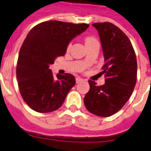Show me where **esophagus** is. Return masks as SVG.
<instances>
[{
  "label": "esophagus",
  "instance_id": "obj_1",
  "mask_svg": "<svg viewBox=\"0 0 151 151\" xmlns=\"http://www.w3.org/2000/svg\"><path fill=\"white\" fill-rule=\"evenodd\" d=\"M82 81H83V79L80 78V77H77V78H76V83H79V82H82Z\"/></svg>",
  "mask_w": 151,
  "mask_h": 151
}]
</instances>
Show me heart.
Wrapping results in <instances>:
<instances>
[{"mask_svg":"<svg viewBox=\"0 0 151 151\" xmlns=\"http://www.w3.org/2000/svg\"><path fill=\"white\" fill-rule=\"evenodd\" d=\"M95 41H97V40L95 37H94V36H87L85 39V45H90V44L94 43ZM70 47H71V43H69V45H67V50H69V49L70 48Z\"/></svg>","mask_w":151,"mask_h":151,"instance_id":"b5f03b06","label":"heart"}]
</instances>
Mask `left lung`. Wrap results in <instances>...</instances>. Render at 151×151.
Masks as SVG:
<instances>
[{
    "label": "left lung",
    "instance_id": "1",
    "mask_svg": "<svg viewBox=\"0 0 151 151\" xmlns=\"http://www.w3.org/2000/svg\"><path fill=\"white\" fill-rule=\"evenodd\" d=\"M99 32L104 64L105 84L97 86L89 80L84 98L85 107L98 116L107 117L120 110L129 101L137 81V59L128 36L111 22L92 24Z\"/></svg>",
    "mask_w": 151,
    "mask_h": 151
}]
</instances>
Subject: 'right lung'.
I'll list each match as a JSON object with an SVG mask.
<instances>
[{"instance_id": "right-lung-1", "label": "right lung", "mask_w": 151, "mask_h": 151, "mask_svg": "<svg viewBox=\"0 0 151 151\" xmlns=\"http://www.w3.org/2000/svg\"><path fill=\"white\" fill-rule=\"evenodd\" d=\"M88 26L51 20L29 31L19 53L17 78L22 99L31 109L45 113L62 106L76 78L69 73L55 77L49 67L57 57L65 54L69 41Z\"/></svg>"}]
</instances>
